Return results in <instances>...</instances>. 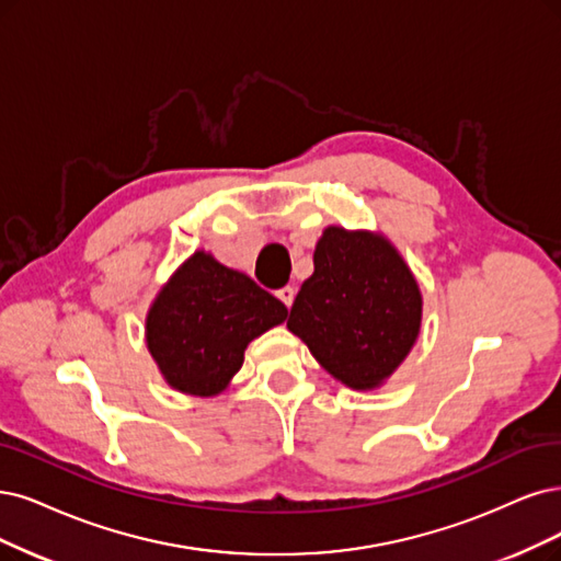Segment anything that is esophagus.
I'll list each match as a JSON object with an SVG mask.
<instances>
[{
	"label": "esophagus",
	"mask_w": 561,
	"mask_h": 561,
	"mask_svg": "<svg viewBox=\"0 0 561 561\" xmlns=\"http://www.w3.org/2000/svg\"><path fill=\"white\" fill-rule=\"evenodd\" d=\"M286 307H291L294 305V298H296V288L294 286H284V288H279V291L275 294Z\"/></svg>",
	"instance_id": "obj_1"
}]
</instances>
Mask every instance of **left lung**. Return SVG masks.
<instances>
[{
  "label": "left lung",
  "mask_w": 561,
  "mask_h": 561,
  "mask_svg": "<svg viewBox=\"0 0 561 561\" xmlns=\"http://www.w3.org/2000/svg\"><path fill=\"white\" fill-rule=\"evenodd\" d=\"M421 309L419 284L396 247L381 236L330 226L286 325L335 379L367 390L409 354Z\"/></svg>",
  "instance_id": "8db88e82"
}]
</instances>
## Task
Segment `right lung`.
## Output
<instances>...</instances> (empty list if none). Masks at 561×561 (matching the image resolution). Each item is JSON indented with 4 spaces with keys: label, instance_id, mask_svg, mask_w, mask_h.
I'll list each match as a JSON object with an SVG mask.
<instances>
[{
    "label": "right lung",
    "instance_id": "add662e5",
    "mask_svg": "<svg viewBox=\"0 0 561 561\" xmlns=\"http://www.w3.org/2000/svg\"><path fill=\"white\" fill-rule=\"evenodd\" d=\"M284 319V302L254 279L196 252L157 296L148 346L165 381L207 398L242 367L247 344Z\"/></svg>",
    "mask_w": 561,
    "mask_h": 561
}]
</instances>
